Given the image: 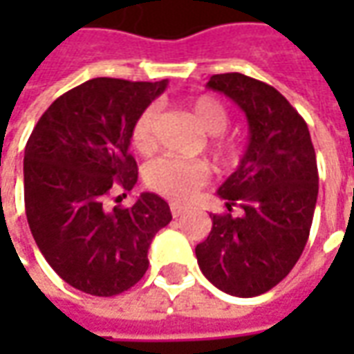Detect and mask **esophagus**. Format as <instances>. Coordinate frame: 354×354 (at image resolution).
Here are the masks:
<instances>
[{"label":"esophagus","instance_id":"34e87169","mask_svg":"<svg viewBox=\"0 0 354 354\" xmlns=\"http://www.w3.org/2000/svg\"><path fill=\"white\" fill-rule=\"evenodd\" d=\"M170 212H172V216H174V218H178V216L184 214L185 207H182V205H176V203H172V205H170Z\"/></svg>","mask_w":354,"mask_h":354}]
</instances>
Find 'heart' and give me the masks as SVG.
Instances as JSON below:
<instances>
[{"label":"heart","mask_w":354,"mask_h":354,"mask_svg":"<svg viewBox=\"0 0 354 354\" xmlns=\"http://www.w3.org/2000/svg\"><path fill=\"white\" fill-rule=\"evenodd\" d=\"M189 111L195 117L203 131L210 134L208 140L210 151L218 161L231 162L235 159V146L222 136L230 115L220 102L212 96H197L189 102ZM159 108L151 104L147 106L132 124L131 144L138 153H149L155 146V123ZM208 167L201 161H185L178 157H159L146 167L144 182L151 192L159 193L170 201H187L193 193L208 182Z\"/></svg>","instance_id":"1"}]
</instances>
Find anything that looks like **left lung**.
Instances as JSON below:
<instances>
[{"label": "left lung", "mask_w": 354, "mask_h": 354, "mask_svg": "<svg viewBox=\"0 0 354 354\" xmlns=\"http://www.w3.org/2000/svg\"><path fill=\"white\" fill-rule=\"evenodd\" d=\"M207 87L239 104L250 140L218 189L227 212L210 214L212 230L195 254L216 288L260 296L292 271L307 245L319 195L317 155L304 117L274 87L243 73L212 75Z\"/></svg>", "instance_id": "1"}]
</instances>
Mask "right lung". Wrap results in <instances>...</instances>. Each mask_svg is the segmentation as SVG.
I'll return each instance as SVG.
<instances>
[{"label": "right lung", "instance_id": "right-lung-1", "mask_svg": "<svg viewBox=\"0 0 354 354\" xmlns=\"http://www.w3.org/2000/svg\"><path fill=\"white\" fill-rule=\"evenodd\" d=\"M167 81L96 77L68 91L39 117L24 149V207L35 245L57 274L91 296H117L146 274L147 248L172 220L167 201L142 193L106 210L111 192H131L129 153L136 117Z\"/></svg>", "mask_w": 354, "mask_h": 354}]
</instances>
